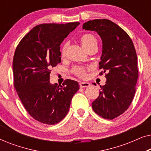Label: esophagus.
Masks as SVG:
<instances>
[{
	"mask_svg": "<svg viewBox=\"0 0 151 151\" xmlns=\"http://www.w3.org/2000/svg\"><path fill=\"white\" fill-rule=\"evenodd\" d=\"M91 85L90 83L86 82H80V86L81 88H85V87H88Z\"/></svg>",
	"mask_w": 151,
	"mask_h": 151,
	"instance_id": "34e87169",
	"label": "esophagus"
}]
</instances>
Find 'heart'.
I'll use <instances>...</instances> for the list:
<instances>
[{
    "instance_id": "b5f03b06",
    "label": "heart",
    "mask_w": 151,
    "mask_h": 151,
    "mask_svg": "<svg viewBox=\"0 0 151 151\" xmlns=\"http://www.w3.org/2000/svg\"><path fill=\"white\" fill-rule=\"evenodd\" d=\"M80 43L82 46L86 51H90L91 49L96 48L98 49V40L93 35L90 34H84L80 38ZM68 47V43L66 42L63 45L61 49L62 56H65ZM73 73L75 75L80 78H85L86 76V67L82 66H76L72 69Z\"/></svg>"
}]
</instances>
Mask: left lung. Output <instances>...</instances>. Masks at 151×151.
I'll return each instance as SVG.
<instances>
[{"instance_id":"obj_1","label":"left lung","mask_w":151,"mask_h":151,"mask_svg":"<svg viewBox=\"0 0 151 151\" xmlns=\"http://www.w3.org/2000/svg\"><path fill=\"white\" fill-rule=\"evenodd\" d=\"M100 36L102 52L100 69L106 72V84L92 103L97 114L113 119L127 111L133 101L138 78L137 58L133 41L125 31L107 19H96L82 25Z\"/></svg>"}]
</instances>
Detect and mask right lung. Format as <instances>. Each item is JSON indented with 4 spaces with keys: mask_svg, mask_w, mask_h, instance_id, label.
I'll list each match as a JSON object with an SVG mask.
<instances>
[{
    "mask_svg": "<svg viewBox=\"0 0 151 151\" xmlns=\"http://www.w3.org/2000/svg\"><path fill=\"white\" fill-rule=\"evenodd\" d=\"M79 24H38L16 47L12 64L14 86L29 114L40 122L52 125L60 122L79 90L74 80H66L63 86L49 81L51 68L61 63V43Z\"/></svg>",
    "mask_w": 151,
    "mask_h": 151,
    "instance_id": "add662e5",
    "label": "right lung"
}]
</instances>
